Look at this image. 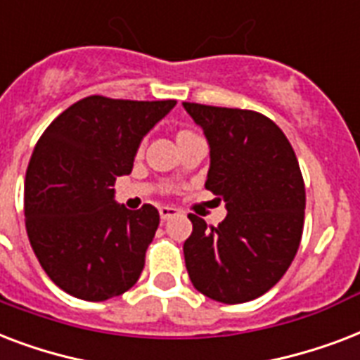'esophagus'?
I'll return each mask as SVG.
<instances>
[{"label":"esophagus","mask_w":360,"mask_h":360,"mask_svg":"<svg viewBox=\"0 0 360 360\" xmlns=\"http://www.w3.org/2000/svg\"><path fill=\"white\" fill-rule=\"evenodd\" d=\"M178 214H180V212H178L176 208H172V206H160V216L163 221H165V219L174 218V216H178Z\"/></svg>","instance_id":"34e87169"}]
</instances>
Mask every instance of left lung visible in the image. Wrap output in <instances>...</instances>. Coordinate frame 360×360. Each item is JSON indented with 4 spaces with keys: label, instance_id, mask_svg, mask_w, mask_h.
<instances>
[{
    "label": "left lung",
    "instance_id": "obj_1",
    "mask_svg": "<svg viewBox=\"0 0 360 360\" xmlns=\"http://www.w3.org/2000/svg\"><path fill=\"white\" fill-rule=\"evenodd\" d=\"M184 108L210 146L205 188L227 208L218 227L189 214L193 231L184 242L189 280L224 304L257 299L285 274L302 238L306 191L295 150L255 110L199 103Z\"/></svg>",
    "mask_w": 360,
    "mask_h": 360
}]
</instances>
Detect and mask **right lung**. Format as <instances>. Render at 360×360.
Returning a JSON list of instances; mask_svg holds the SVG:
<instances>
[{
  "label": "right lung",
  "mask_w": 360,
  "mask_h": 360,
  "mask_svg": "<svg viewBox=\"0 0 360 360\" xmlns=\"http://www.w3.org/2000/svg\"><path fill=\"white\" fill-rule=\"evenodd\" d=\"M176 105L90 96L63 110L35 144L24 182L26 231L49 278L77 299L101 302L135 285L160 225L152 205L114 200L142 136Z\"/></svg>",
  "instance_id": "obj_1"
}]
</instances>
